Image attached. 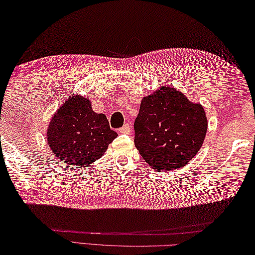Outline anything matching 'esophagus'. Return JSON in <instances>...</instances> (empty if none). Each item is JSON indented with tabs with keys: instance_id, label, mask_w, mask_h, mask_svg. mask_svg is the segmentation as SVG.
<instances>
[{
	"instance_id": "34e87169",
	"label": "esophagus",
	"mask_w": 255,
	"mask_h": 255,
	"mask_svg": "<svg viewBox=\"0 0 255 255\" xmlns=\"http://www.w3.org/2000/svg\"><path fill=\"white\" fill-rule=\"evenodd\" d=\"M120 132L123 133V134H129V133H131V127H129V124H126V126H124L120 129Z\"/></svg>"
}]
</instances>
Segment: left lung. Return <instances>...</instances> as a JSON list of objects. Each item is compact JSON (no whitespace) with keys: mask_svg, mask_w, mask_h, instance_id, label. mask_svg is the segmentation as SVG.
Returning <instances> with one entry per match:
<instances>
[{"mask_svg":"<svg viewBox=\"0 0 255 255\" xmlns=\"http://www.w3.org/2000/svg\"><path fill=\"white\" fill-rule=\"evenodd\" d=\"M208 128L205 109L176 88L162 86L141 101L134 123L135 147L158 171L183 167L202 146Z\"/></svg>","mask_w":255,"mask_h":255,"instance_id":"8db88e82","label":"left lung"}]
</instances>
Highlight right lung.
I'll return each mask as SVG.
<instances>
[{
  "mask_svg": "<svg viewBox=\"0 0 255 255\" xmlns=\"http://www.w3.org/2000/svg\"><path fill=\"white\" fill-rule=\"evenodd\" d=\"M46 136L61 163L85 169L106 153L118 134L105 114L92 110L89 99L71 96L51 118Z\"/></svg>",
  "mask_w": 255,
  "mask_h": 255,
  "instance_id": "obj_1",
  "label": "right lung"
}]
</instances>
